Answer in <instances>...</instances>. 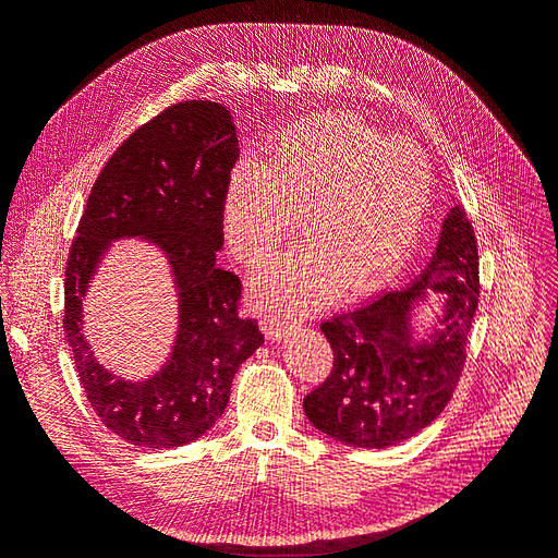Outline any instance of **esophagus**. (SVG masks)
Returning a JSON list of instances; mask_svg holds the SVG:
<instances>
[{
	"label": "esophagus",
	"instance_id": "esophagus-1",
	"mask_svg": "<svg viewBox=\"0 0 558 558\" xmlns=\"http://www.w3.org/2000/svg\"><path fill=\"white\" fill-rule=\"evenodd\" d=\"M295 328V320L293 318H283V316H267L263 320V330L265 335L269 337V340H279V337H283L286 332H291Z\"/></svg>",
	"mask_w": 558,
	"mask_h": 558
}]
</instances>
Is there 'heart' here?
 Returning a JSON list of instances; mask_svg holds the SVG:
<instances>
[{"mask_svg": "<svg viewBox=\"0 0 558 558\" xmlns=\"http://www.w3.org/2000/svg\"><path fill=\"white\" fill-rule=\"evenodd\" d=\"M433 172L421 148L349 116H314L286 128L265 162L242 158L223 197V230L242 263L267 260L293 218L305 242L253 279L267 310L307 312L344 286L375 289L410 256L424 230Z\"/></svg>", "mask_w": 558, "mask_h": 558, "instance_id": "heart-1", "label": "heart"}]
</instances>
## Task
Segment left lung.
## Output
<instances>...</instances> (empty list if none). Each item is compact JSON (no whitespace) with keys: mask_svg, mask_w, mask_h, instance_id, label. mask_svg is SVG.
<instances>
[{"mask_svg":"<svg viewBox=\"0 0 558 558\" xmlns=\"http://www.w3.org/2000/svg\"><path fill=\"white\" fill-rule=\"evenodd\" d=\"M424 288L448 293L446 330L430 345L409 342V312ZM480 302L475 228L453 207L428 267L408 289L384 291L351 312L320 320L332 369L305 396L307 418L351 447L386 449L410 440L442 414L468 359Z\"/></svg>","mask_w":558,"mask_h":558,"instance_id":"obj_1","label":"left lung"}]
</instances>
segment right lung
<instances>
[{
	"label": "right lung",
	"instance_id": "1",
	"mask_svg": "<svg viewBox=\"0 0 558 558\" xmlns=\"http://www.w3.org/2000/svg\"><path fill=\"white\" fill-rule=\"evenodd\" d=\"M238 134L226 107L189 99L116 148L88 195L64 269V332L90 408L121 440L170 449L221 418L232 377L265 337L240 314L242 281L216 265ZM148 236L171 256L182 320L171 363L148 383L116 380L80 335V300L111 239Z\"/></svg>",
	"mask_w": 558,
	"mask_h": 558
}]
</instances>
